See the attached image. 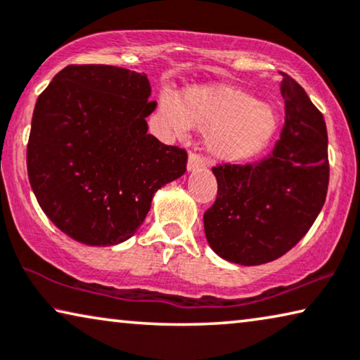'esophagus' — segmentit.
I'll use <instances>...</instances> for the list:
<instances>
[{
	"mask_svg": "<svg viewBox=\"0 0 360 360\" xmlns=\"http://www.w3.org/2000/svg\"><path fill=\"white\" fill-rule=\"evenodd\" d=\"M202 167H205V160H202L201 155H198V154L188 155V164H186V169H188V172L202 169Z\"/></svg>",
	"mask_w": 360,
	"mask_h": 360,
	"instance_id": "esophagus-1",
	"label": "esophagus"
}]
</instances>
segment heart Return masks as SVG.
<instances>
[{"label":"heart","instance_id":"heart-1","mask_svg":"<svg viewBox=\"0 0 360 360\" xmlns=\"http://www.w3.org/2000/svg\"><path fill=\"white\" fill-rule=\"evenodd\" d=\"M159 105L167 127L179 136L190 128L205 129L206 150L224 162H242L262 154L279 128L274 105L232 86H191L179 98L162 94Z\"/></svg>","mask_w":360,"mask_h":360}]
</instances>
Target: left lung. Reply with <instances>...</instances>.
Listing matches in <instances>:
<instances>
[{"mask_svg":"<svg viewBox=\"0 0 360 360\" xmlns=\"http://www.w3.org/2000/svg\"><path fill=\"white\" fill-rule=\"evenodd\" d=\"M285 123L262 162L212 167L214 205L205 233L219 257L242 266L269 263L309 232L328 191V134L323 115L305 91L281 72Z\"/></svg>","mask_w":360,"mask_h":360,"instance_id":"8db88e82","label":"left lung"}]
</instances>
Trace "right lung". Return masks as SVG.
<instances>
[{
    "mask_svg": "<svg viewBox=\"0 0 360 360\" xmlns=\"http://www.w3.org/2000/svg\"><path fill=\"white\" fill-rule=\"evenodd\" d=\"M141 72L70 65L40 94L27 174L41 211L75 240L110 247L134 236L159 188L180 179L186 153L148 133Z\"/></svg>",
    "mask_w": 360,
    "mask_h": 360,
    "instance_id": "add662e5",
    "label": "right lung"
}]
</instances>
